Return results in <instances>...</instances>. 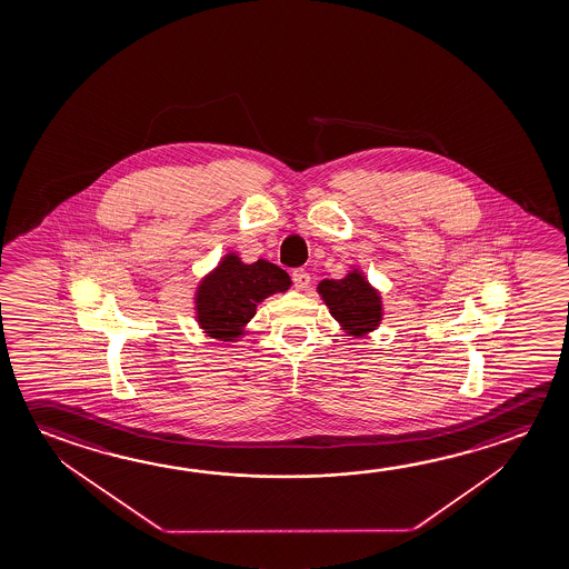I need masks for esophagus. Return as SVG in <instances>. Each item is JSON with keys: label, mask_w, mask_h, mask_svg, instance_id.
Masks as SVG:
<instances>
[{"label": "esophagus", "mask_w": 569, "mask_h": 569, "mask_svg": "<svg viewBox=\"0 0 569 569\" xmlns=\"http://www.w3.org/2000/svg\"><path fill=\"white\" fill-rule=\"evenodd\" d=\"M291 280L296 283V288L303 289L308 288L311 276L303 268H298V270H293V273H291Z\"/></svg>", "instance_id": "1"}]
</instances>
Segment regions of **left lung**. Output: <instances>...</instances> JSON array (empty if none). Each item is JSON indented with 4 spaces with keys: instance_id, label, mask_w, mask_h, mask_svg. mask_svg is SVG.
<instances>
[{
    "instance_id": "1",
    "label": "left lung",
    "mask_w": 569,
    "mask_h": 569,
    "mask_svg": "<svg viewBox=\"0 0 569 569\" xmlns=\"http://www.w3.org/2000/svg\"><path fill=\"white\" fill-rule=\"evenodd\" d=\"M317 293L326 301L329 313L336 317L347 336H367L381 323V293L357 268L341 280L319 281Z\"/></svg>"
}]
</instances>
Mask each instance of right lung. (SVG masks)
<instances>
[{
	"instance_id": "right-lung-1",
	"label": "right lung",
	"mask_w": 569,
	"mask_h": 569,
	"mask_svg": "<svg viewBox=\"0 0 569 569\" xmlns=\"http://www.w3.org/2000/svg\"><path fill=\"white\" fill-rule=\"evenodd\" d=\"M289 286L291 280L280 266L268 260L243 263L238 253H226L196 288V321L212 339L238 341L256 316L258 303L288 291Z\"/></svg>"
}]
</instances>
